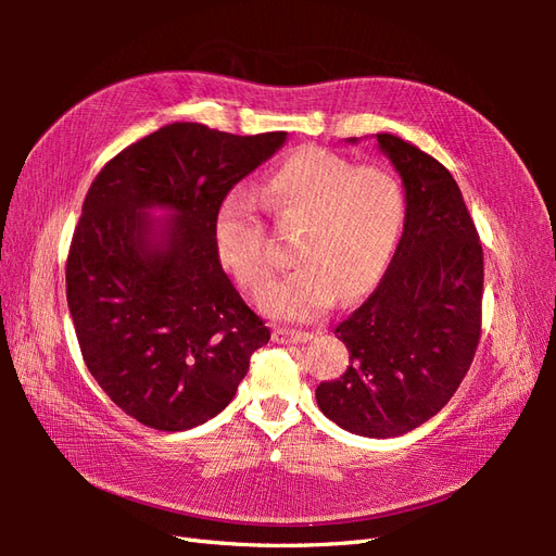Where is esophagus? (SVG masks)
Returning a JSON list of instances; mask_svg holds the SVG:
<instances>
[{
	"mask_svg": "<svg viewBox=\"0 0 556 556\" xmlns=\"http://www.w3.org/2000/svg\"><path fill=\"white\" fill-rule=\"evenodd\" d=\"M313 339L311 331H296L288 327H276L274 329V341L276 343H306Z\"/></svg>",
	"mask_w": 556,
	"mask_h": 556,
	"instance_id": "34e87169",
	"label": "esophagus"
}]
</instances>
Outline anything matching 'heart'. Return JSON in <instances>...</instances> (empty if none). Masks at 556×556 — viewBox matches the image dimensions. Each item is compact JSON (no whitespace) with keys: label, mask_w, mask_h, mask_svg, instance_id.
<instances>
[{"label":"heart","mask_w":556,"mask_h":556,"mask_svg":"<svg viewBox=\"0 0 556 556\" xmlns=\"http://www.w3.org/2000/svg\"><path fill=\"white\" fill-rule=\"evenodd\" d=\"M262 208L294 229V271L266 285L260 308L276 319H311L336 296L355 301L380 282L396 250L406 201L399 180L380 166H352L323 148H301L268 174ZM217 260L245 290L271 274V239L248 194L229 192L213 217Z\"/></svg>","instance_id":"b5f03b06"}]
</instances>
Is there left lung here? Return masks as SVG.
Masks as SVG:
<instances>
[{
    "mask_svg": "<svg viewBox=\"0 0 556 556\" xmlns=\"http://www.w3.org/2000/svg\"><path fill=\"white\" fill-rule=\"evenodd\" d=\"M406 190V223L378 288L333 333L345 374L315 390L341 429L392 439L425 425L457 392L482 323V245L457 180L425 150L376 134Z\"/></svg>",
    "mask_w": 556,
    "mask_h": 556,
    "instance_id": "8db88e82",
    "label": "left lung"
}]
</instances>
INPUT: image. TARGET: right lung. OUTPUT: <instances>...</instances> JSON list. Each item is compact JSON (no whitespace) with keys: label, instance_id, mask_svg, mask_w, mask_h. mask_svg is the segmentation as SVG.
<instances>
[{"label":"right lung","instance_id":"add662e5","mask_svg":"<svg viewBox=\"0 0 556 556\" xmlns=\"http://www.w3.org/2000/svg\"><path fill=\"white\" fill-rule=\"evenodd\" d=\"M285 137L164 125L106 162L83 201L66 257L80 355L115 406L150 429L185 431L225 410L271 339L223 271L213 217ZM153 207L170 220L150 218Z\"/></svg>","mask_w":556,"mask_h":556}]
</instances>
